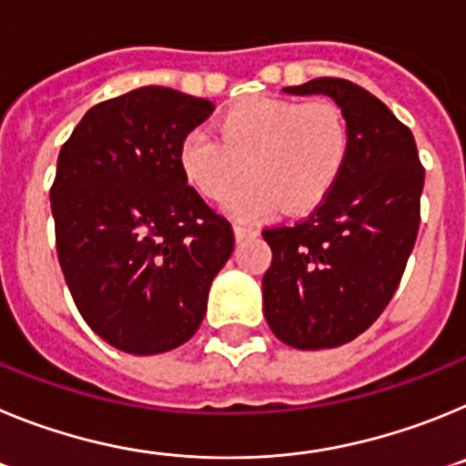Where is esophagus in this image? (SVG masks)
<instances>
[{
	"label": "esophagus",
	"mask_w": 466,
	"mask_h": 466,
	"mask_svg": "<svg viewBox=\"0 0 466 466\" xmlns=\"http://www.w3.org/2000/svg\"><path fill=\"white\" fill-rule=\"evenodd\" d=\"M233 233H236V240H245V238H252L257 236V230L252 226H245V224H233Z\"/></svg>",
	"instance_id": "esophagus-1"
}]
</instances>
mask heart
I'll use <instances>...</instances> for the list:
<instances>
[{"label": "heart", "mask_w": 466, "mask_h": 466, "mask_svg": "<svg viewBox=\"0 0 466 466\" xmlns=\"http://www.w3.org/2000/svg\"><path fill=\"white\" fill-rule=\"evenodd\" d=\"M350 154V127L339 105L254 95L230 106L219 137L193 127L179 144V166L198 193L221 200L242 175L228 209L258 217L282 208L300 214L333 191Z\"/></svg>", "instance_id": "b5f03b06"}]
</instances>
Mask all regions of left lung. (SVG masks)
<instances>
[{
	"label": "left lung",
	"mask_w": 466,
	"mask_h": 466,
	"mask_svg": "<svg viewBox=\"0 0 466 466\" xmlns=\"http://www.w3.org/2000/svg\"><path fill=\"white\" fill-rule=\"evenodd\" d=\"M284 93L329 95L348 121L350 154L308 219L263 230L273 249L263 315L291 348H339L376 322L401 282L418 238L425 167L413 133L361 86L322 76Z\"/></svg>",
	"instance_id": "left-lung-1"
}]
</instances>
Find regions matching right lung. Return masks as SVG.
<instances>
[{"label": "right lung", "mask_w": 466, "mask_h": 466, "mask_svg": "<svg viewBox=\"0 0 466 466\" xmlns=\"http://www.w3.org/2000/svg\"><path fill=\"white\" fill-rule=\"evenodd\" d=\"M214 105L144 86L86 111L57 156L51 209L74 303L102 340L130 355L187 343L236 238L179 166L184 135Z\"/></svg>", "instance_id": "add662e5"}]
</instances>
